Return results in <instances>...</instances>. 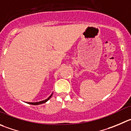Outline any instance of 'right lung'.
Instances as JSON below:
<instances>
[{
    "label": "right lung",
    "mask_w": 131,
    "mask_h": 131,
    "mask_svg": "<svg viewBox=\"0 0 131 131\" xmlns=\"http://www.w3.org/2000/svg\"><path fill=\"white\" fill-rule=\"evenodd\" d=\"M52 95H53V93H52L51 94L50 96H49V97H48L47 99L44 100H42V101H40V102H26V103H27V104H31V105H40V104H43V103H46L47 101L49 100V99L51 98V97L52 96Z\"/></svg>",
    "instance_id": "add662e5"
}]
</instances>
